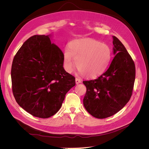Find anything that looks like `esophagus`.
Here are the masks:
<instances>
[{"label":"esophagus","mask_w":149,"mask_h":149,"mask_svg":"<svg viewBox=\"0 0 149 149\" xmlns=\"http://www.w3.org/2000/svg\"><path fill=\"white\" fill-rule=\"evenodd\" d=\"M75 81H76V84H79V83H81V79H80L79 78H76L75 79Z\"/></svg>","instance_id":"obj_1"}]
</instances>
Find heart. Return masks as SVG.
Listing matches in <instances>:
<instances>
[{
	"label": "heart",
	"instance_id": "b5f03b06",
	"mask_svg": "<svg viewBox=\"0 0 149 149\" xmlns=\"http://www.w3.org/2000/svg\"><path fill=\"white\" fill-rule=\"evenodd\" d=\"M112 58L109 47L92 38L72 41L63 53V60L68 73L73 71L76 65L79 73L89 78L97 77L107 69Z\"/></svg>",
	"mask_w": 149,
	"mask_h": 149
}]
</instances>
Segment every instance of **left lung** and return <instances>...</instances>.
I'll return each mask as SVG.
<instances>
[{"label":"left lung","instance_id":"obj_1","mask_svg":"<svg viewBox=\"0 0 149 149\" xmlns=\"http://www.w3.org/2000/svg\"><path fill=\"white\" fill-rule=\"evenodd\" d=\"M112 38L115 56L109 68L97 79L83 81L86 87L84 106L98 119L113 116L123 109L132 96L136 78L131 56L118 38Z\"/></svg>","mask_w":149,"mask_h":149}]
</instances>
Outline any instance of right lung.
Segmentation results:
<instances>
[{
    "instance_id": "add662e5",
    "label": "right lung",
    "mask_w": 149,
    "mask_h": 149,
    "mask_svg": "<svg viewBox=\"0 0 149 149\" xmlns=\"http://www.w3.org/2000/svg\"><path fill=\"white\" fill-rule=\"evenodd\" d=\"M52 35H34L13 60L11 78L17 102L29 114L48 118L60 110L75 78L65 70L63 53L51 42Z\"/></svg>"
}]
</instances>
